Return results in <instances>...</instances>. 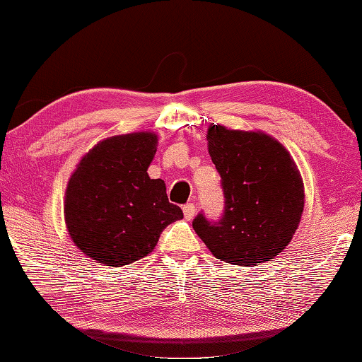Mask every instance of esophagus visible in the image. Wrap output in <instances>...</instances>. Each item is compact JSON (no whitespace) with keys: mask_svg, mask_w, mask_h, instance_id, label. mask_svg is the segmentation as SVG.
<instances>
[{"mask_svg":"<svg viewBox=\"0 0 362 362\" xmlns=\"http://www.w3.org/2000/svg\"><path fill=\"white\" fill-rule=\"evenodd\" d=\"M194 212H197V208H194L193 203H188L183 206V216H185L187 221H192L194 217Z\"/></svg>","mask_w":362,"mask_h":362,"instance_id":"1","label":"esophagus"}]
</instances>
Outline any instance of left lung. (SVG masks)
I'll return each mask as SVG.
<instances>
[{"instance_id": "left-lung-1", "label": "left lung", "mask_w": 362, "mask_h": 362, "mask_svg": "<svg viewBox=\"0 0 362 362\" xmlns=\"http://www.w3.org/2000/svg\"><path fill=\"white\" fill-rule=\"evenodd\" d=\"M208 151L221 175L226 211L193 228L217 259L251 267L288 246L305 209V185L288 150L261 130L208 127Z\"/></svg>"}]
</instances>
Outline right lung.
Wrapping results in <instances>:
<instances>
[{
    "label": "right lung",
    "instance_id": "right-lung-1",
    "mask_svg": "<svg viewBox=\"0 0 362 362\" xmlns=\"http://www.w3.org/2000/svg\"><path fill=\"white\" fill-rule=\"evenodd\" d=\"M154 132L109 136L83 154L66 187L64 221L74 245L93 262L122 267L158 245L183 212L169 203L165 183L150 179Z\"/></svg>",
    "mask_w": 362,
    "mask_h": 362
}]
</instances>
